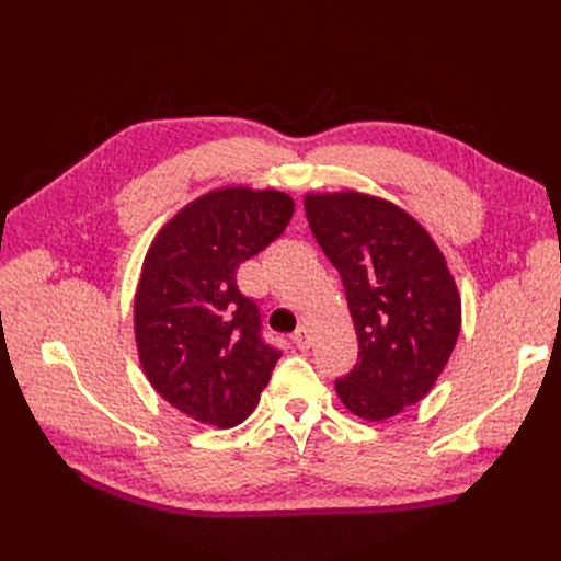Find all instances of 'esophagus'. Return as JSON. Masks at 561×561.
<instances>
[{
    "label": "esophagus",
    "mask_w": 561,
    "mask_h": 561,
    "mask_svg": "<svg viewBox=\"0 0 561 561\" xmlns=\"http://www.w3.org/2000/svg\"><path fill=\"white\" fill-rule=\"evenodd\" d=\"M293 342H295V346L299 348V351H309L311 348V332H309V328H299L295 334H293Z\"/></svg>",
    "instance_id": "1"
}]
</instances>
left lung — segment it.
<instances>
[{"mask_svg": "<svg viewBox=\"0 0 561 561\" xmlns=\"http://www.w3.org/2000/svg\"><path fill=\"white\" fill-rule=\"evenodd\" d=\"M311 231L342 274L358 365L336 396L365 421H386L431 393L461 330V295L443 250L393 201L365 192L304 196Z\"/></svg>", "mask_w": 561, "mask_h": 561, "instance_id": "8db88e82", "label": "left lung"}]
</instances>
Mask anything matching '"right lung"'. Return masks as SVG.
I'll list each match as a JSON object with an SVG mask.
<instances>
[{"label":"right lung","mask_w":561,"mask_h":561,"mask_svg":"<svg viewBox=\"0 0 561 561\" xmlns=\"http://www.w3.org/2000/svg\"><path fill=\"white\" fill-rule=\"evenodd\" d=\"M293 210L271 186H219L168 219L145 254L133 307L138 358L151 388L194 421L239 426L280 358L262 342L236 268L278 239Z\"/></svg>","instance_id":"right-lung-1"}]
</instances>
